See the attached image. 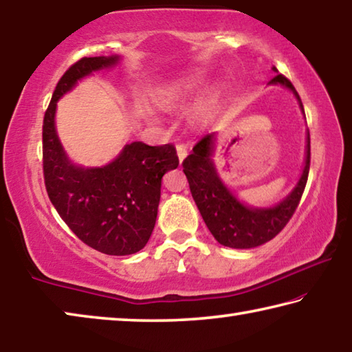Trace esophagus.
<instances>
[{
    "mask_svg": "<svg viewBox=\"0 0 352 352\" xmlns=\"http://www.w3.org/2000/svg\"><path fill=\"white\" fill-rule=\"evenodd\" d=\"M176 151H177V157H179V162L182 164V160L187 157V146L186 145H177Z\"/></svg>",
    "mask_w": 352,
    "mask_h": 352,
    "instance_id": "34e87169",
    "label": "esophagus"
}]
</instances>
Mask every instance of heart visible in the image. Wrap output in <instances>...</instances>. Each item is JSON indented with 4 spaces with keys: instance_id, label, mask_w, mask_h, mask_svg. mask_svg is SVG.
Segmentation results:
<instances>
[{
    "instance_id": "1",
    "label": "heart",
    "mask_w": 352,
    "mask_h": 352,
    "mask_svg": "<svg viewBox=\"0 0 352 352\" xmlns=\"http://www.w3.org/2000/svg\"><path fill=\"white\" fill-rule=\"evenodd\" d=\"M198 85H199V78H197V76L184 78L181 80H176V82H171L166 85L162 94H160L159 102L164 107L181 106L188 100L190 96H192V94L195 91V89L198 87ZM215 100H217V95L212 91V94H209L198 102L195 112H197V115H199V117L207 115L212 111V109H214Z\"/></svg>"
}]
</instances>
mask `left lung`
<instances>
[{
    "label": "left lung",
    "mask_w": 352,
    "mask_h": 352,
    "mask_svg": "<svg viewBox=\"0 0 352 352\" xmlns=\"http://www.w3.org/2000/svg\"><path fill=\"white\" fill-rule=\"evenodd\" d=\"M276 72V68L273 67ZM270 85H282L289 89L299 102L301 112L304 107L293 84L282 74L274 76ZM215 132L204 135L195 145L193 153L184 160L190 192L197 203L199 214L206 226L218 243L235 250H250L261 246L278 235L292 215L295 214L299 199L306 188L310 168V135L306 138V159L304 168L295 188L272 207H252L235 197L230 188L223 182L214 164Z\"/></svg>",
    "instance_id": "8db88e82"
}]
</instances>
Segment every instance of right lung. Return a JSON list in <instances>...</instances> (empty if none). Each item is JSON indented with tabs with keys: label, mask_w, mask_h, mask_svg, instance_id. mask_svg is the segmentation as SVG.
<instances>
[{
	"label": "right lung",
	"mask_w": 352,
	"mask_h": 352,
	"mask_svg": "<svg viewBox=\"0 0 352 352\" xmlns=\"http://www.w3.org/2000/svg\"><path fill=\"white\" fill-rule=\"evenodd\" d=\"M122 56L82 57L56 85L43 118V176L57 214L79 240L109 256L135 254L151 237L160 186L166 171L179 165L173 145L126 143L102 166L73 164L56 131L57 101L80 79L118 65Z\"/></svg>",
	"instance_id": "1"
}]
</instances>
